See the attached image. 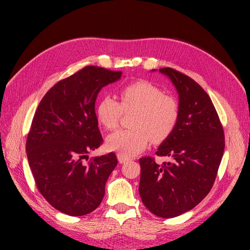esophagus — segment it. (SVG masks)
I'll return each mask as SVG.
<instances>
[{"mask_svg":"<svg viewBox=\"0 0 250 250\" xmlns=\"http://www.w3.org/2000/svg\"><path fill=\"white\" fill-rule=\"evenodd\" d=\"M117 158H118V161H119V163H125V162H128L129 161V158H125V157H122L120 153H118V155H117Z\"/></svg>","mask_w":250,"mask_h":250,"instance_id":"34e87169","label":"esophagus"}]
</instances>
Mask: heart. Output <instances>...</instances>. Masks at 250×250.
Masks as SVG:
<instances>
[{"mask_svg":"<svg viewBox=\"0 0 250 250\" xmlns=\"http://www.w3.org/2000/svg\"><path fill=\"white\" fill-rule=\"evenodd\" d=\"M120 102L105 95L101 99L95 116L106 130H114L119 125L122 110L134 111L129 130H119L106 139V147L122 157L132 158L146 149L150 139L160 143L173 133L179 119V105L172 95L148 82L126 84L119 92Z\"/></svg>","mask_w":250,"mask_h":250,"instance_id":"heart-1","label":"heart"}]
</instances>
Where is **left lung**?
<instances>
[{
    "instance_id": "obj_1",
    "label": "left lung",
    "mask_w": 250,
    "mask_h": 250,
    "mask_svg": "<svg viewBox=\"0 0 250 250\" xmlns=\"http://www.w3.org/2000/svg\"><path fill=\"white\" fill-rule=\"evenodd\" d=\"M159 72L177 90L179 119L156 151L171 161L160 166L151 157L140 159L139 191L152 214L173 218L208 194L224 156L225 134L213 102L198 83L171 67Z\"/></svg>"
}]
</instances>
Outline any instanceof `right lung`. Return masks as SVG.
I'll use <instances>...</instances> for the list:
<instances>
[{
    "label": "right lung",
    "mask_w": 250,
    "mask_h": 250,
    "mask_svg": "<svg viewBox=\"0 0 250 250\" xmlns=\"http://www.w3.org/2000/svg\"><path fill=\"white\" fill-rule=\"evenodd\" d=\"M120 71L89 65L62 79L42 99L26 139V157L41 194L56 209L83 216L102 202L116 167L114 152L83 159L103 139L95 116L101 89L121 78Z\"/></svg>",
    "instance_id": "add662e5"
}]
</instances>
